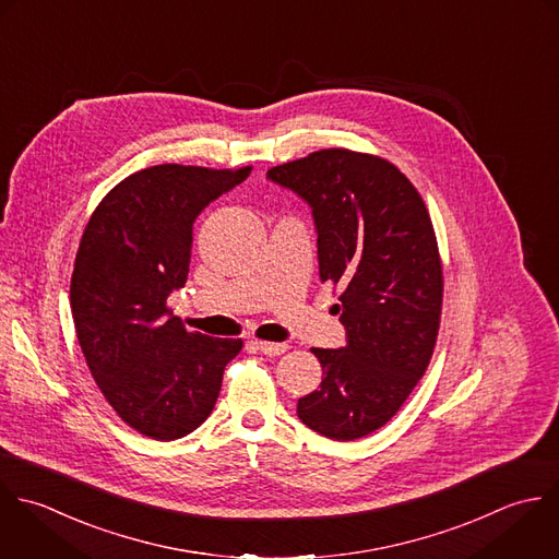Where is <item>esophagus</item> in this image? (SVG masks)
Wrapping results in <instances>:
<instances>
[{"mask_svg":"<svg viewBox=\"0 0 559 559\" xmlns=\"http://www.w3.org/2000/svg\"><path fill=\"white\" fill-rule=\"evenodd\" d=\"M257 350H261L263 355H270V357H276V355H283L287 353V344H278V342H252Z\"/></svg>","mask_w":559,"mask_h":559,"instance_id":"esophagus-1","label":"esophagus"}]
</instances>
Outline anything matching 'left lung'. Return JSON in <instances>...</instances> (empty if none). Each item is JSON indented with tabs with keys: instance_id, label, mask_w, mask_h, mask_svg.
<instances>
[{
	"instance_id": "8db88e82",
	"label": "left lung",
	"mask_w": 559,
	"mask_h": 559,
	"mask_svg": "<svg viewBox=\"0 0 559 559\" xmlns=\"http://www.w3.org/2000/svg\"><path fill=\"white\" fill-rule=\"evenodd\" d=\"M267 178L311 204L320 278L346 326L344 348H311L322 383L298 401V418L331 440H359L396 416L433 357L444 276L429 211L394 163L346 147Z\"/></svg>"
}]
</instances>
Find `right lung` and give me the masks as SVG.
<instances>
[{"instance_id": "add662e5", "label": "right lung", "mask_w": 559, "mask_h": 559, "mask_svg": "<svg viewBox=\"0 0 559 559\" xmlns=\"http://www.w3.org/2000/svg\"><path fill=\"white\" fill-rule=\"evenodd\" d=\"M250 171L154 165L115 185L84 226L69 289L78 342L115 414L152 440L209 418L243 346L187 331L167 296L187 283L195 217Z\"/></svg>"}]
</instances>
